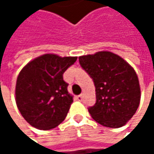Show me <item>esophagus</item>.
Here are the masks:
<instances>
[{
	"label": "esophagus",
	"mask_w": 154,
	"mask_h": 154,
	"mask_svg": "<svg viewBox=\"0 0 154 154\" xmlns=\"http://www.w3.org/2000/svg\"><path fill=\"white\" fill-rule=\"evenodd\" d=\"M76 99H77V101H82V99H83V96H82V94H80V95H77V96H76Z\"/></svg>",
	"instance_id": "obj_1"
}]
</instances>
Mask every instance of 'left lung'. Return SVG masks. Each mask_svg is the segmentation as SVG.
Returning a JSON list of instances; mask_svg holds the SVG:
<instances>
[{"label":"left lung","mask_w":154,"mask_h":154,"mask_svg":"<svg viewBox=\"0 0 154 154\" xmlns=\"http://www.w3.org/2000/svg\"><path fill=\"white\" fill-rule=\"evenodd\" d=\"M78 60L95 86L96 103L88 108L92 118L107 128L124 126L140 103L141 91L135 69L110 51L80 56Z\"/></svg>","instance_id":"left-lung-1"}]
</instances>
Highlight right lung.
<instances>
[{"label": "right lung", "instance_id": "right-lung-1", "mask_svg": "<svg viewBox=\"0 0 154 154\" xmlns=\"http://www.w3.org/2000/svg\"><path fill=\"white\" fill-rule=\"evenodd\" d=\"M77 57L47 53L28 62L19 72L16 84V103L32 127L49 130L66 118L73 96L68 92L64 72Z\"/></svg>", "mask_w": 154, "mask_h": 154}]
</instances>
